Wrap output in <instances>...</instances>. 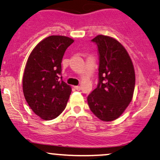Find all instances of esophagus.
Masks as SVG:
<instances>
[{"mask_svg":"<svg viewBox=\"0 0 160 160\" xmlns=\"http://www.w3.org/2000/svg\"><path fill=\"white\" fill-rule=\"evenodd\" d=\"M74 88H75V90H78V91H80V90H81V87H80V86H75V87H74Z\"/></svg>","mask_w":160,"mask_h":160,"instance_id":"esophagus-1","label":"esophagus"}]
</instances>
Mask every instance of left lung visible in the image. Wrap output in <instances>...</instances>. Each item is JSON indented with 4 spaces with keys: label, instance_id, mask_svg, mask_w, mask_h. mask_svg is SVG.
Instances as JSON below:
<instances>
[{
    "label": "left lung",
    "instance_id": "8db88e82",
    "mask_svg": "<svg viewBox=\"0 0 160 160\" xmlns=\"http://www.w3.org/2000/svg\"><path fill=\"white\" fill-rule=\"evenodd\" d=\"M92 41L98 47L100 65L97 87L87 97L90 110L97 118L117 120L133 97L135 70L128 52L115 38L97 35Z\"/></svg>",
    "mask_w": 160,
    "mask_h": 160
}]
</instances>
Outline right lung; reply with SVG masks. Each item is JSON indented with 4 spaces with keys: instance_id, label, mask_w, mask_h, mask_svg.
Returning <instances> with one entry per match:
<instances>
[{
    "instance_id": "1",
    "label": "right lung",
    "mask_w": 160,
    "mask_h": 160,
    "mask_svg": "<svg viewBox=\"0 0 160 160\" xmlns=\"http://www.w3.org/2000/svg\"><path fill=\"white\" fill-rule=\"evenodd\" d=\"M71 38L52 35L38 43L27 61L23 76L25 100L44 120L57 118L66 108L71 87L62 80L61 62Z\"/></svg>"
}]
</instances>
